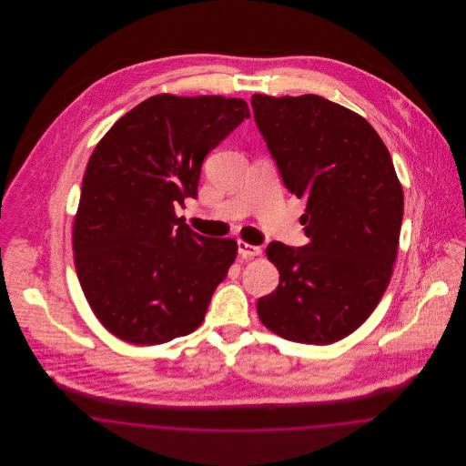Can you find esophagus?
I'll list each match as a JSON object with an SVG mask.
<instances>
[{
    "label": "esophagus",
    "instance_id": "obj_1",
    "mask_svg": "<svg viewBox=\"0 0 466 466\" xmlns=\"http://www.w3.org/2000/svg\"><path fill=\"white\" fill-rule=\"evenodd\" d=\"M238 251H239V255L243 257L244 260H249V258L258 257V255L262 253V249H260L258 246L244 243V241H239V243H238Z\"/></svg>",
    "mask_w": 466,
    "mask_h": 466
}]
</instances>
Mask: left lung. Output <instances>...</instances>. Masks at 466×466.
<instances>
[{"label":"left lung","instance_id":"obj_1","mask_svg":"<svg viewBox=\"0 0 466 466\" xmlns=\"http://www.w3.org/2000/svg\"><path fill=\"white\" fill-rule=\"evenodd\" d=\"M251 106L285 187L308 200L309 238L267 246L279 285L258 299V318L293 342L332 344L372 314L393 272L403 218L393 160L363 116L321 96L255 94Z\"/></svg>","mask_w":466,"mask_h":466}]
</instances>
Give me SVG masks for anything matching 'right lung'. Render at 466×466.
Segmentation results:
<instances>
[{"mask_svg":"<svg viewBox=\"0 0 466 466\" xmlns=\"http://www.w3.org/2000/svg\"><path fill=\"white\" fill-rule=\"evenodd\" d=\"M244 118L243 99L158 94L118 118L84 175L75 267L96 318L115 337L164 344L194 332L236 260L175 215L198 198L200 166Z\"/></svg>","mask_w":466,"mask_h":466,"instance_id":"right-lung-1","label":"right lung"}]
</instances>
